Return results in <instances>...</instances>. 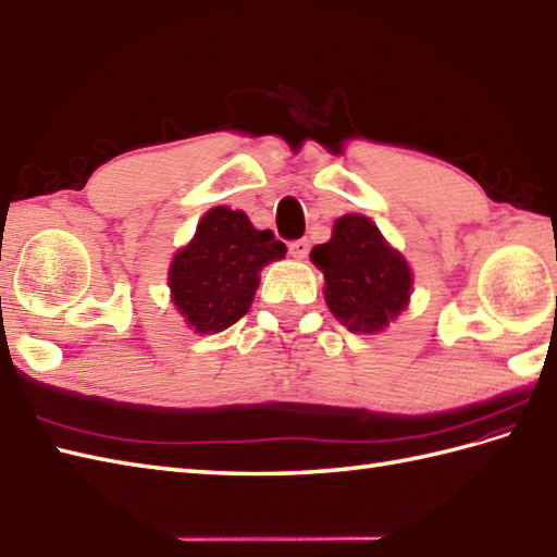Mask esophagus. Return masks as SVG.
<instances>
[{
  "instance_id": "obj_1",
  "label": "esophagus",
  "mask_w": 557,
  "mask_h": 557,
  "mask_svg": "<svg viewBox=\"0 0 557 557\" xmlns=\"http://www.w3.org/2000/svg\"><path fill=\"white\" fill-rule=\"evenodd\" d=\"M288 252L295 259H305V257L310 255V243L308 240H295V243L288 245Z\"/></svg>"
}]
</instances>
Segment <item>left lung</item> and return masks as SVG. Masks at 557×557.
Wrapping results in <instances>:
<instances>
[{"mask_svg":"<svg viewBox=\"0 0 557 557\" xmlns=\"http://www.w3.org/2000/svg\"><path fill=\"white\" fill-rule=\"evenodd\" d=\"M310 259L324 274L329 310L350 332L377 334L406 310L411 269L368 215H342L332 240L312 247Z\"/></svg>","mask_w":557,"mask_h":557,"instance_id":"1","label":"left lung"}]
</instances>
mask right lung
I'll return each instance as SVG.
<instances>
[{
    "label": "right lung",
    "instance_id": "1",
    "mask_svg": "<svg viewBox=\"0 0 557 557\" xmlns=\"http://www.w3.org/2000/svg\"><path fill=\"white\" fill-rule=\"evenodd\" d=\"M286 257L271 231H257L243 211L215 207L173 257L168 286L177 312L197 334H219L249 312L259 271Z\"/></svg>",
    "mask_w": 557,
    "mask_h": 557
}]
</instances>
